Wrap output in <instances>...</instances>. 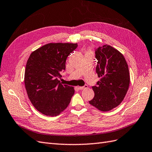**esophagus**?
<instances>
[{"label": "esophagus", "instance_id": "1", "mask_svg": "<svg viewBox=\"0 0 152 152\" xmlns=\"http://www.w3.org/2000/svg\"><path fill=\"white\" fill-rule=\"evenodd\" d=\"M87 87H88V86H87V85H85V86H83V87H78V89H79L80 90H83V89H87Z\"/></svg>", "mask_w": 152, "mask_h": 152}]
</instances>
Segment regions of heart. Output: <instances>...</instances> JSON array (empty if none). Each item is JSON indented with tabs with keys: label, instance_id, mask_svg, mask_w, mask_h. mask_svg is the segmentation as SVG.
<instances>
[{
	"label": "heart",
	"instance_id": "obj_1",
	"mask_svg": "<svg viewBox=\"0 0 152 152\" xmlns=\"http://www.w3.org/2000/svg\"><path fill=\"white\" fill-rule=\"evenodd\" d=\"M88 53H90V52H88Z\"/></svg>",
	"mask_w": 152,
	"mask_h": 152
}]
</instances>
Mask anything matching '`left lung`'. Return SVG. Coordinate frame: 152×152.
I'll use <instances>...</instances> for the list:
<instances>
[{
    "mask_svg": "<svg viewBox=\"0 0 152 152\" xmlns=\"http://www.w3.org/2000/svg\"><path fill=\"white\" fill-rule=\"evenodd\" d=\"M95 54L98 60L96 72L100 80L93 87L94 96L89 104L98 110L108 111L121 104L128 92V65L124 56L110 45L98 48Z\"/></svg>",
    "mask_w": 152,
    "mask_h": 152,
    "instance_id": "left-lung-1",
    "label": "left lung"
}]
</instances>
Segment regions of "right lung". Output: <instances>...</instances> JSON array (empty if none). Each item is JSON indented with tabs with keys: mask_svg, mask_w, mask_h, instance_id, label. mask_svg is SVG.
<instances>
[{
	"mask_svg": "<svg viewBox=\"0 0 152 152\" xmlns=\"http://www.w3.org/2000/svg\"><path fill=\"white\" fill-rule=\"evenodd\" d=\"M77 47V43H50L31 52L28 58L24 85L31 103L42 114L58 116L68 107L75 89L58 78L68 56Z\"/></svg>",
	"mask_w": 152,
	"mask_h": 152,
	"instance_id": "1",
	"label": "right lung"
}]
</instances>
